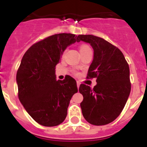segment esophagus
<instances>
[{
	"instance_id": "1",
	"label": "esophagus",
	"mask_w": 147,
	"mask_h": 147,
	"mask_svg": "<svg viewBox=\"0 0 147 147\" xmlns=\"http://www.w3.org/2000/svg\"><path fill=\"white\" fill-rule=\"evenodd\" d=\"M77 88H79V87H80V82L77 81Z\"/></svg>"
}]
</instances>
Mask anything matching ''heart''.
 Returning a JSON list of instances; mask_svg holds the SVG:
<instances>
[{"instance_id":"1","label":"heart","mask_w":147,"mask_h":147,"mask_svg":"<svg viewBox=\"0 0 147 147\" xmlns=\"http://www.w3.org/2000/svg\"><path fill=\"white\" fill-rule=\"evenodd\" d=\"M90 50H91L90 47L89 46H87V45H81L80 47V53L82 52H84V51H90ZM64 54V53H63V55Z\"/></svg>"}]
</instances>
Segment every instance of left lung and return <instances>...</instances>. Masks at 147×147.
<instances>
[{
    "label": "left lung",
    "mask_w": 147,
    "mask_h": 147,
    "mask_svg": "<svg viewBox=\"0 0 147 147\" xmlns=\"http://www.w3.org/2000/svg\"><path fill=\"white\" fill-rule=\"evenodd\" d=\"M88 43L94 49V59L87 78H96L93 89L80 84L84 96L80 107L84 119L90 124L102 126L113 122L122 112L129 97L131 84L129 68L117 47L94 35H79L77 42Z\"/></svg>",
    "instance_id": "8db88e82"
}]
</instances>
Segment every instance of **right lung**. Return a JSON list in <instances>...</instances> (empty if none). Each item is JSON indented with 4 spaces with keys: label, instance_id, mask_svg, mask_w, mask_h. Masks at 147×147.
<instances>
[{
    "label": "right lung",
    "instance_id": "obj_1",
    "mask_svg": "<svg viewBox=\"0 0 147 147\" xmlns=\"http://www.w3.org/2000/svg\"><path fill=\"white\" fill-rule=\"evenodd\" d=\"M77 38L66 33L52 35L33 44L23 56L16 77L18 98L28 114L42 126L63 123L71 97L78 91L73 77L67 75L63 80H57L55 75L63 51Z\"/></svg>",
    "mask_w": 147,
    "mask_h": 147
}]
</instances>
